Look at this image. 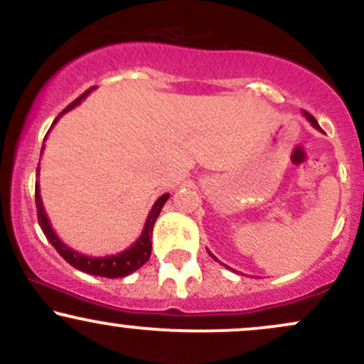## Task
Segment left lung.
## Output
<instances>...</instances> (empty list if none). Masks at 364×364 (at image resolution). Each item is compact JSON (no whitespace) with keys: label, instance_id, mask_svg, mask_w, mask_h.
I'll use <instances>...</instances> for the list:
<instances>
[{"label":"left lung","instance_id":"8db88e82","mask_svg":"<svg viewBox=\"0 0 364 364\" xmlns=\"http://www.w3.org/2000/svg\"><path fill=\"white\" fill-rule=\"evenodd\" d=\"M303 114H304V118H306L308 121H310V123H311V127H313V128L320 129V124H318V123H316V119H315V118H313V116L310 114V112L303 111ZM207 252H208V250H207ZM208 255H210V257H212V258H214V260H217V258H215V257H214V255H212L210 252H208Z\"/></svg>","mask_w":364,"mask_h":364}]
</instances>
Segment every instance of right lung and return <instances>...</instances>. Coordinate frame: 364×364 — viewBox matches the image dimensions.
<instances>
[{
    "mask_svg": "<svg viewBox=\"0 0 364 364\" xmlns=\"http://www.w3.org/2000/svg\"><path fill=\"white\" fill-rule=\"evenodd\" d=\"M90 90L92 89L83 92L80 97L70 104V106L66 107L61 114H65L66 111L73 109L75 106H78V104L82 102V99H85V95H89ZM61 114L54 119V123L61 118ZM43 150H44V145H43V149H41V154H43ZM39 171H41V168L37 166V176H39ZM168 198H169V193H164L156 200V203H154L152 208H150V214L147 217V220H145L144 231H141L139 240L129 246V248L124 250V252L116 253V255H107V257H87V255L77 252V250L70 248L68 245L63 243L60 237H58L56 232H54V229L51 228V223H49L48 215H46L43 198H41L39 179L36 181L37 219H39L41 229H43V232L49 240V243H51L54 246V250H56V252L70 263V265L75 267V269L82 270V272H85V274L99 275V277H107V279L127 277V275L135 272V270H139L145 262H149L150 252H152V240H150V236H152L154 224H156L157 217H159V214H161L164 203L168 202Z\"/></svg>",
    "mask_w": 364,
    "mask_h": 364,
    "instance_id": "1",
    "label": "right lung"
}]
</instances>
